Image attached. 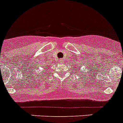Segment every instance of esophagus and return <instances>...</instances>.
I'll list each match as a JSON object with an SVG mask.
<instances>
[{"label": "esophagus", "mask_w": 123, "mask_h": 123, "mask_svg": "<svg viewBox=\"0 0 123 123\" xmlns=\"http://www.w3.org/2000/svg\"><path fill=\"white\" fill-rule=\"evenodd\" d=\"M59 62H63V59H59Z\"/></svg>", "instance_id": "esophagus-1"}]
</instances>
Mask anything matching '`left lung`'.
<instances>
[{"mask_svg": "<svg viewBox=\"0 0 123 123\" xmlns=\"http://www.w3.org/2000/svg\"><path fill=\"white\" fill-rule=\"evenodd\" d=\"M75 67H77V66H75ZM77 69H79V70H81L80 68H77ZM81 72H82V71H81Z\"/></svg>", "mask_w": 123, "mask_h": 123, "instance_id": "obj_1", "label": "left lung"}]
</instances>
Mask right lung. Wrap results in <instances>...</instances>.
<instances>
[{"label": "right lung", "instance_id": "add662e5", "mask_svg": "<svg viewBox=\"0 0 123 123\" xmlns=\"http://www.w3.org/2000/svg\"><path fill=\"white\" fill-rule=\"evenodd\" d=\"M45 67H46V66H45ZM44 72H45V71H44Z\"/></svg>", "mask_w": 123, "mask_h": 123}]
</instances>
